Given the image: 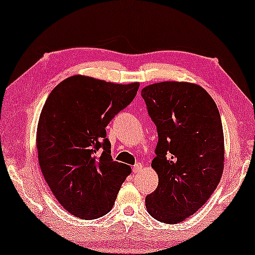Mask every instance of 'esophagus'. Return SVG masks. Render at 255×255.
Wrapping results in <instances>:
<instances>
[{"label": "esophagus", "mask_w": 255, "mask_h": 255, "mask_svg": "<svg viewBox=\"0 0 255 255\" xmlns=\"http://www.w3.org/2000/svg\"><path fill=\"white\" fill-rule=\"evenodd\" d=\"M141 169H142V165H141V163H135V165L133 166V173L141 172Z\"/></svg>", "instance_id": "1"}]
</instances>
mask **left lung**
Listing matches in <instances>:
<instances>
[{
	"mask_svg": "<svg viewBox=\"0 0 255 255\" xmlns=\"http://www.w3.org/2000/svg\"><path fill=\"white\" fill-rule=\"evenodd\" d=\"M141 96L159 137L151 165L159 183L146 196V209L156 221L176 224L201 209L221 181L225 156L221 115L196 83H153L142 88Z\"/></svg>",
	"mask_w": 255,
	"mask_h": 255,
	"instance_id": "1",
	"label": "left lung"
}]
</instances>
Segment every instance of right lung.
Here are the masks:
<instances>
[{"label": "right lung", "mask_w": 255, "mask_h": 255, "mask_svg": "<svg viewBox=\"0 0 255 255\" xmlns=\"http://www.w3.org/2000/svg\"><path fill=\"white\" fill-rule=\"evenodd\" d=\"M138 89L139 82L73 75L52 90L41 109L36 138L41 173L59 203L75 217L107 215L131 174L130 166L113 161L106 127Z\"/></svg>", "instance_id": "add662e5"}]
</instances>
